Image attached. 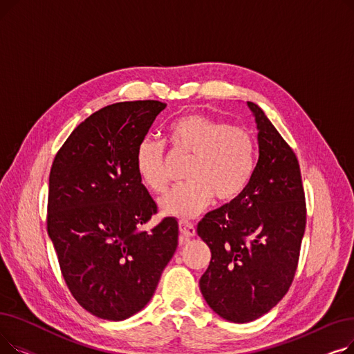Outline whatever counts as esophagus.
Returning <instances> with one entry per match:
<instances>
[{
  "label": "esophagus",
  "mask_w": 354,
  "mask_h": 354,
  "mask_svg": "<svg viewBox=\"0 0 354 354\" xmlns=\"http://www.w3.org/2000/svg\"><path fill=\"white\" fill-rule=\"evenodd\" d=\"M179 231H180V235L187 239L195 236V234H196L195 227L192 224H189V222H185V221L179 222Z\"/></svg>",
  "instance_id": "1"
}]
</instances>
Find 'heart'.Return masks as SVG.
Masks as SVG:
<instances>
[{
	"label": "heart",
	"instance_id": "heart-1",
	"mask_svg": "<svg viewBox=\"0 0 354 354\" xmlns=\"http://www.w3.org/2000/svg\"><path fill=\"white\" fill-rule=\"evenodd\" d=\"M175 151L192 156L187 167L188 182L160 198L165 215L192 219L207 209L214 198L222 203L235 201L250 185L257 160V142L251 130L207 115L192 113L171 124ZM136 167L146 187L162 194L169 185L166 147L152 138L140 140Z\"/></svg>",
	"mask_w": 354,
	"mask_h": 354
}]
</instances>
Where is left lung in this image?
<instances>
[{"mask_svg":"<svg viewBox=\"0 0 354 354\" xmlns=\"http://www.w3.org/2000/svg\"><path fill=\"white\" fill-rule=\"evenodd\" d=\"M258 129V162L247 189L208 212L196 232L211 250L199 280L208 306L222 319L248 323L288 291L306 230L300 165L261 107L247 102Z\"/></svg>","mask_w":354,"mask_h":354,"instance_id":"1","label":"left lung"}]
</instances>
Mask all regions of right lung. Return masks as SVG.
I'll list each match as a JSON object with an SVG mask.
<instances>
[{
  "label": "right lung",
  "mask_w": 354,
  "mask_h": 354,
  "mask_svg": "<svg viewBox=\"0 0 354 354\" xmlns=\"http://www.w3.org/2000/svg\"><path fill=\"white\" fill-rule=\"evenodd\" d=\"M165 107L136 100L95 111L51 165L47 232L70 292L99 319L120 322L140 311L178 247L175 218L142 230L158 207L136 151Z\"/></svg>",
  "instance_id": "obj_1"
}]
</instances>
